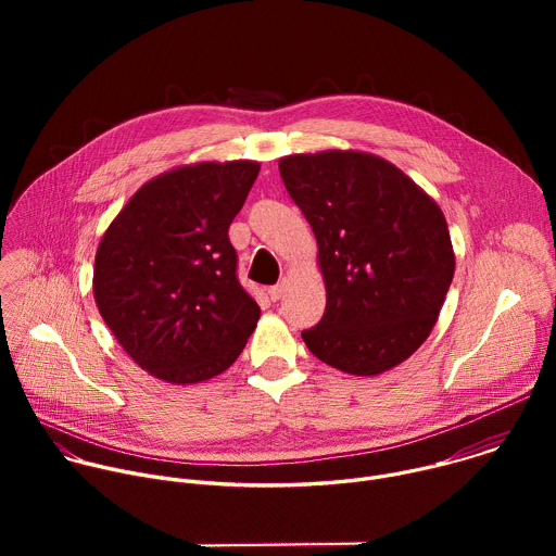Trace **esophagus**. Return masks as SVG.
Masks as SVG:
<instances>
[{
    "mask_svg": "<svg viewBox=\"0 0 556 556\" xmlns=\"http://www.w3.org/2000/svg\"><path fill=\"white\" fill-rule=\"evenodd\" d=\"M283 292H286V283H275V286L268 288V296H270L273 301H279V299L283 296Z\"/></svg>",
    "mask_w": 556,
    "mask_h": 556,
    "instance_id": "34e87169",
    "label": "esophagus"
}]
</instances>
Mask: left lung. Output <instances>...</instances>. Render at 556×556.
<instances>
[{
    "mask_svg": "<svg viewBox=\"0 0 556 556\" xmlns=\"http://www.w3.org/2000/svg\"><path fill=\"white\" fill-rule=\"evenodd\" d=\"M279 174L312 226L328 292L321 321L301 332L307 350L356 376L409 358L429 337L455 270L440 206L371 153L288 155Z\"/></svg>",
    "mask_w": 556,
    "mask_h": 556,
    "instance_id": "8db88e82",
    "label": "left lung"
}]
</instances>
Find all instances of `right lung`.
Wrapping results in <instances>:
<instances>
[{
	"label": "right lung",
	"mask_w": 556,
	"mask_h": 556,
	"mask_svg": "<svg viewBox=\"0 0 556 556\" xmlns=\"http://www.w3.org/2000/svg\"><path fill=\"white\" fill-rule=\"evenodd\" d=\"M260 165L200 163L142 185L105 230L94 299L123 350L151 376L189 384L228 369L257 328L228 226Z\"/></svg>",
	"instance_id": "right-lung-1"
}]
</instances>
